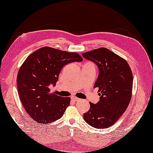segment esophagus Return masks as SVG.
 <instances>
[{
    "instance_id": "obj_1",
    "label": "esophagus",
    "mask_w": 153,
    "mask_h": 153,
    "mask_svg": "<svg viewBox=\"0 0 153 153\" xmlns=\"http://www.w3.org/2000/svg\"><path fill=\"white\" fill-rule=\"evenodd\" d=\"M72 100H73V101H74V102H77V101H79V100H80V99H79V98L76 97H72Z\"/></svg>"
}]
</instances>
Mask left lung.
<instances>
[{
  "label": "left lung",
  "instance_id": "obj_1",
  "mask_svg": "<svg viewBox=\"0 0 153 153\" xmlns=\"http://www.w3.org/2000/svg\"><path fill=\"white\" fill-rule=\"evenodd\" d=\"M82 56L99 68L94 87L99 88L100 96L97 104L90 102L91 107L83 114V119L95 128H107L120 118L129 105L132 93V72L124 58L106 48L92 50Z\"/></svg>",
  "mask_w": 153,
  "mask_h": 153
}]
</instances>
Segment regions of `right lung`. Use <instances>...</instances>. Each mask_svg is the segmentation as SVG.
<instances>
[{
    "label": "right lung",
    "instance_id": "right-lung-1",
    "mask_svg": "<svg viewBox=\"0 0 153 153\" xmlns=\"http://www.w3.org/2000/svg\"><path fill=\"white\" fill-rule=\"evenodd\" d=\"M82 60L77 53L49 47L28 56L19 70L16 83L22 105L33 120L47 124L61 118L71 99L51 93L49 86L56 85L65 65Z\"/></svg>",
    "mask_w": 153,
    "mask_h": 153
}]
</instances>
